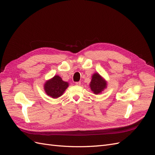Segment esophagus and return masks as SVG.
<instances>
[{
    "mask_svg": "<svg viewBox=\"0 0 155 155\" xmlns=\"http://www.w3.org/2000/svg\"><path fill=\"white\" fill-rule=\"evenodd\" d=\"M75 84H76V85H78V86H79V85H81V82L80 81L76 82V83H75Z\"/></svg>",
    "mask_w": 155,
    "mask_h": 155,
    "instance_id": "obj_1",
    "label": "esophagus"
}]
</instances>
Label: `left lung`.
<instances>
[{
  "label": "left lung",
  "instance_id": "1",
  "mask_svg": "<svg viewBox=\"0 0 155 155\" xmlns=\"http://www.w3.org/2000/svg\"><path fill=\"white\" fill-rule=\"evenodd\" d=\"M107 81L98 73H95L92 76V79L90 83L91 91L95 94H100L107 88Z\"/></svg>",
  "mask_w": 155,
  "mask_h": 155
}]
</instances>
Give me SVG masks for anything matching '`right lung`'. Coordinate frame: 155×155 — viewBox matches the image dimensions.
Returning <instances> with one entry per match:
<instances>
[{"instance_id": "obj_1", "label": "right lung", "mask_w": 155, "mask_h": 155, "mask_svg": "<svg viewBox=\"0 0 155 155\" xmlns=\"http://www.w3.org/2000/svg\"><path fill=\"white\" fill-rule=\"evenodd\" d=\"M68 87V83L63 81L61 78L56 75L46 81L44 85V89L46 94L55 99L62 96Z\"/></svg>"}]
</instances>
